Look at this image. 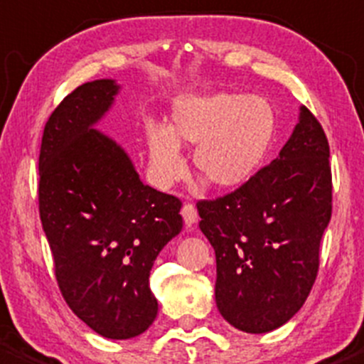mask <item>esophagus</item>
Here are the masks:
<instances>
[{
  "label": "esophagus",
  "mask_w": 364,
  "mask_h": 364,
  "mask_svg": "<svg viewBox=\"0 0 364 364\" xmlns=\"http://www.w3.org/2000/svg\"><path fill=\"white\" fill-rule=\"evenodd\" d=\"M182 217H183V223H186L187 226H193V224H196L198 212H196V208H194V205H191V203L183 205Z\"/></svg>",
  "instance_id": "obj_1"
}]
</instances>
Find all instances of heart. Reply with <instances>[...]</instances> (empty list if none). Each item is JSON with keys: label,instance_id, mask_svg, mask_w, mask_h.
<instances>
[{"label": "heart", "instance_id": "obj_1", "mask_svg": "<svg viewBox=\"0 0 364 364\" xmlns=\"http://www.w3.org/2000/svg\"><path fill=\"white\" fill-rule=\"evenodd\" d=\"M275 131V108L261 95L186 96L171 107L168 127L145 129L149 170L157 186H170L186 171L181 145H194L196 171L217 189H237L264 163Z\"/></svg>", "mask_w": 364, "mask_h": 364}]
</instances>
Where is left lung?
Instances as JSON below:
<instances>
[{"instance_id": "1", "label": "left lung", "mask_w": 364, "mask_h": 364, "mask_svg": "<svg viewBox=\"0 0 364 364\" xmlns=\"http://www.w3.org/2000/svg\"><path fill=\"white\" fill-rule=\"evenodd\" d=\"M198 212L215 250L220 316L245 333H268L293 319L317 277L331 219L328 138L309 108L299 107L277 159L235 193L200 201Z\"/></svg>"}]
</instances>
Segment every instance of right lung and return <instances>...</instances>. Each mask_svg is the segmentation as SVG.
Segmentation results:
<instances>
[{"instance_id":"obj_1","label":"right lung","mask_w":364,"mask_h":364,"mask_svg":"<svg viewBox=\"0 0 364 364\" xmlns=\"http://www.w3.org/2000/svg\"><path fill=\"white\" fill-rule=\"evenodd\" d=\"M114 78L85 82L52 112L40 149V217L59 289L75 316L105 338L151 328L156 257L182 231V203L144 183L121 144L96 129L121 92Z\"/></svg>"}]
</instances>
